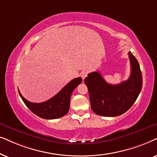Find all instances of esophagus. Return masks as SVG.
<instances>
[{
    "label": "esophagus",
    "instance_id": "34e87169",
    "mask_svg": "<svg viewBox=\"0 0 157 157\" xmlns=\"http://www.w3.org/2000/svg\"><path fill=\"white\" fill-rule=\"evenodd\" d=\"M87 74H88V72H87V71H86V70L82 71V72H81L80 75H81V77H82V80H84L85 77H87Z\"/></svg>",
    "mask_w": 157,
    "mask_h": 157
}]
</instances>
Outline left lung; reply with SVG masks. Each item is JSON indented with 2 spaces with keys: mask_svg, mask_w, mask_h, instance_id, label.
Masks as SVG:
<instances>
[{
  "mask_svg": "<svg viewBox=\"0 0 157 157\" xmlns=\"http://www.w3.org/2000/svg\"><path fill=\"white\" fill-rule=\"evenodd\" d=\"M131 75L118 85L105 82L100 72L89 73L84 82L89 92L93 111L102 116L114 117L124 113L136 100L142 88V74L139 62L131 52Z\"/></svg>",
  "mask_w": 157,
  "mask_h": 157,
  "instance_id": "1",
  "label": "left lung"
}]
</instances>
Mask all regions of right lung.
Wrapping results in <instances>:
<instances>
[{
    "instance_id": "add662e5",
    "label": "right lung",
    "mask_w": 157,
    "mask_h": 157,
    "mask_svg": "<svg viewBox=\"0 0 157 157\" xmlns=\"http://www.w3.org/2000/svg\"><path fill=\"white\" fill-rule=\"evenodd\" d=\"M82 82V78L77 77L70 81L57 95L43 103H31L23 97L18 90L21 99L29 109L35 115L44 119H56L66 115L70 109V98L77 85Z\"/></svg>"
}]
</instances>
